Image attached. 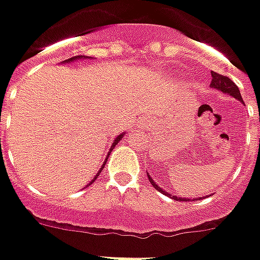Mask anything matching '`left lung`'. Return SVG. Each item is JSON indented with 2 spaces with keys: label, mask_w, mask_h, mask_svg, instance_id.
I'll return each instance as SVG.
<instances>
[{
  "label": "left lung",
  "mask_w": 260,
  "mask_h": 260,
  "mask_svg": "<svg viewBox=\"0 0 260 260\" xmlns=\"http://www.w3.org/2000/svg\"><path fill=\"white\" fill-rule=\"evenodd\" d=\"M211 87H214V89H217L220 92H223V93H228L230 96H233V98H236L237 101H240V102H243V99H242V94H240V90H239V87H237L229 77L226 76H221L219 73H216V72H211ZM148 180H149V183L154 185V188L158 190L159 192H162V194H166V196H170L171 197V194L170 192L164 191L158 184H155V181L151 178V175L148 174ZM173 199L174 200H180V202H187V200H184L183 197H175L173 196Z\"/></svg>",
  "instance_id": "obj_1"
}]
</instances>
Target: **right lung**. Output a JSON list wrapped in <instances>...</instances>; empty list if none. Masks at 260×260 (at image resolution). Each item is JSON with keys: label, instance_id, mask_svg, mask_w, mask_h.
Returning a JSON list of instances; mask_svg holds the SVG:
<instances>
[{"label": "right lung", "instance_id": "add662e5", "mask_svg": "<svg viewBox=\"0 0 260 260\" xmlns=\"http://www.w3.org/2000/svg\"><path fill=\"white\" fill-rule=\"evenodd\" d=\"M79 58H87V57H85V56H75V57L69 58V60H64V63H68V61H75V60H79ZM122 137H123V134H121V135H118V137H116V138H115V141H113V144H112V147H111V149H113V147H115V145H116V144H118V142H119V141H121ZM103 167H105V164H103L102 168H101V170H99V173H98V175L101 174V171H102V170H103ZM98 175H96V177H94L93 180H92V181H90V183L87 184V185H90V184L93 183L94 180H96V178H98Z\"/></svg>", "mask_w": 260, "mask_h": 260}]
</instances>
